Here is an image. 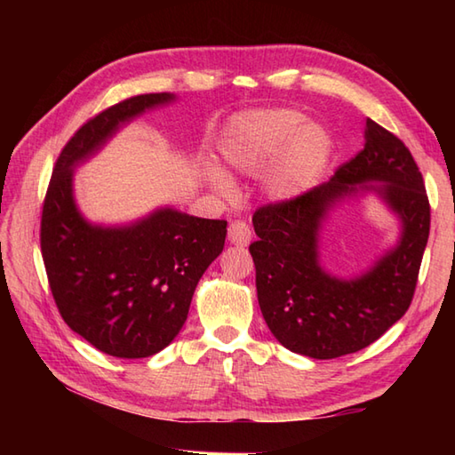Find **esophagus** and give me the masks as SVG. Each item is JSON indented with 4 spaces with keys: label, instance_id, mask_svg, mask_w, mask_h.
<instances>
[{
    "label": "esophagus",
    "instance_id": "1",
    "mask_svg": "<svg viewBox=\"0 0 455 455\" xmlns=\"http://www.w3.org/2000/svg\"><path fill=\"white\" fill-rule=\"evenodd\" d=\"M250 238H252V233H250V227L244 220H235L233 225L228 227V240L235 246H248Z\"/></svg>",
    "mask_w": 455,
    "mask_h": 455
}]
</instances>
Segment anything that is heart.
Instances as JSON below:
<instances>
[{"label":"heart","mask_w":455,"mask_h":455,"mask_svg":"<svg viewBox=\"0 0 455 455\" xmlns=\"http://www.w3.org/2000/svg\"><path fill=\"white\" fill-rule=\"evenodd\" d=\"M295 109H262L240 115L222 137V160L236 172L258 173L269 161L264 188L277 201L301 196L315 183L331 156V137ZM205 180L220 196H233L227 172L207 166Z\"/></svg>","instance_id":"b5f03b06"}]
</instances>
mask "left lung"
<instances>
[{"label":"left lung","instance_id":"8db88e82","mask_svg":"<svg viewBox=\"0 0 455 455\" xmlns=\"http://www.w3.org/2000/svg\"><path fill=\"white\" fill-rule=\"evenodd\" d=\"M360 190H375L388 203L402 220V236L362 276L334 278L320 266L317 235L327 211ZM252 222L258 303L287 350L315 360L354 354L407 313L428 243L430 203L411 150L381 124L365 121L363 150L331 181L259 207Z\"/></svg>","mask_w":455,"mask_h":455}]
</instances>
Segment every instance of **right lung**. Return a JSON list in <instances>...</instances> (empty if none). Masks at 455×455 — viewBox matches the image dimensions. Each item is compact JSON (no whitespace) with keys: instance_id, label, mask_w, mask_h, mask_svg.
<instances>
[{"instance_id":"right-lung-1","label":"right lung","mask_w":455,"mask_h":455,"mask_svg":"<svg viewBox=\"0 0 455 455\" xmlns=\"http://www.w3.org/2000/svg\"><path fill=\"white\" fill-rule=\"evenodd\" d=\"M173 100L137 95L84 123L56 160L43 205L41 252L64 323L127 360L158 354L178 336L201 275L225 246L227 220L164 207L131 225H92L76 205L74 170L123 124Z\"/></svg>"}]
</instances>
